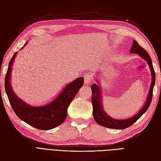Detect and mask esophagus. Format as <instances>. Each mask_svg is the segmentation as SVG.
Returning <instances> with one entry per match:
<instances>
[{"label":"esophagus","instance_id":"esophagus-1","mask_svg":"<svg viewBox=\"0 0 161 161\" xmlns=\"http://www.w3.org/2000/svg\"><path fill=\"white\" fill-rule=\"evenodd\" d=\"M92 80V75L90 73H87L85 75V83L86 85H88L90 83V82Z\"/></svg>","mask_w":161,"mask_h":161}]
</instances>
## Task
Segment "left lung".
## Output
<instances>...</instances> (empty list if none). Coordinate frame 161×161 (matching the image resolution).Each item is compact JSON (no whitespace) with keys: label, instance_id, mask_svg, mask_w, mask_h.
Masks as SVG:
<instances>
[{"label":"left lung","instance_id":"obj_1","mask_svg":"<svg viewBox=\"0 0 161 161\" xmlns=\"http://www.w3.org/2000/svg\"><path fill=\"white\" fill-rule=\"evenodd\" d=\"M130 52L134 53H138L140 56L142 57L144 60L147 61L150 69L151 73H152V83H151L147 102L145 103L142 109L134 117H131V118L127 119H115L111 118V117L109 116L107 114H105L103 108H102V97L100 93V86H98L97 84H92L91 86V102L92 105V114H93V118L96 122L100 125L103 126V127L117 130H122L130 127V126L134 124L136 121H137L146 111H147L150 105L151 101H152L153 87L155 83V72L153 66V62L152 60H151V58L148 54V53L142 47L140 46L138 43L135 40L133 41V45L130 50Z\"/></svg>","mask_w":161,"mask_h":161}]
</instances>
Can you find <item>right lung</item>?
Segmentation results:
<instances>
[{
	"mask_svg": "<svg viewBox=\"0 0 161 161\" xmlns=\"http://www.w3.org/2000/svg\"><path fill=\"white\" fill-rule=\"evenodd\" d=\"M17 53H14L9 62L4 80L7 95L14 112L19 118L39 130H48L60 125L66 118L68 107L83 85L84 78H78L67 85L61 93L50 103L42 107L30 106L19 99L11 86V72Z\"/></svg>",
	"mask_w": 161,
	"mask_h": 161,
	"instance_id": "add662e5",
	"label": "right lung"
}]
</instances>
